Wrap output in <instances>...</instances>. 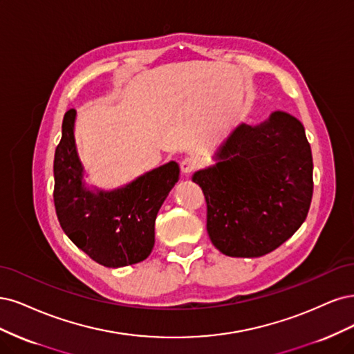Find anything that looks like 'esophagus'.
Segmentation results:
<instances>
[{"label": "esophagus", "mask_w": 354, "mask_h": 354, "mask_svg": "<svg viewBox=\"0 0 354 354\" xmlns=\"http://www.w3.org/2000/svg\"><path fill=\"white\" fill-rule=\"evenodd\" d=\"M197 166H198V162H197V158H194V157H185L184 160L180 162V170L184 175L192 174L194 170L197 169Z\"/></svg>", "instance_id": "1"}]
</instances>
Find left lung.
<instances>
[{
  "mask_svg": "<svg viewBox=\"0 0 354 354\" xmlns=\"http://www.w3.org/2000/svg\"><path fill=\"white\" fill-rule=\"evenodd\" d=\"M197 170L207 203L213 245L231 257H260L306 221L313 194L310 144L299 119L273 111L260 124L241 123Z\"/></svg>",
  "mask_w": 354,
  "mask_h": 354,
  "instance_id": "8db88e82",
  "label": "left lung"
}]
</instances>
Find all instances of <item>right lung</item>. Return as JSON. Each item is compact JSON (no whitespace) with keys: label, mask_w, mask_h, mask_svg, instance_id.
<instances>
[{"label":"right lung","mask_w":354,"mask_h":354,"mask_svg":"<svg viewBox=\"0 0 354 354\" xmlns=\"http://www.w3.org/2000/svg\"><path fill=\"white\" fill-rule=\"evenodd\" d=\"M76 110L64 115L54 156V204L62 230L97 263L123 268L140 263L154 247L157 213L179 179L169 162L120 188L86 187L75 141Z\"/></svg>","instance_id":"obj_1"}]
</instances>
